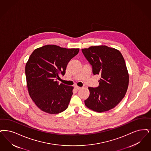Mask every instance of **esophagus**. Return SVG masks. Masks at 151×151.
I'll return each instance as SVG.
<instances>
[{
  "label": "esophagus",
  "mask_w": 151,
  "mask_h": 151,
  "mask_svg": "<svg viewBox=\"0 0 151 151\" xmlns=\"http://www.w3.org/2000/svg\"><path fill=\"white\" fill-rule=\"evenodd\" d=\"M75 89L76 91H78V90L81 89V88L79 87V86H75Z\"/></svg>",
  "instance_id": "obj_1"
}]
</instances>
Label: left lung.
<instances>
[{
    "instance_id": "obj_1",
    "label": "left lung",
    "mask_w": 151,
    "mask_h": 151,
    "mask_svg": "<svg viewBox=\"0 0 151 151\" xmlns=\"http://www.w3.org/2000/svg\"><path fill=\"white\" fill-rule=\"evenodd\" d=\"M92 66L94 75H101L99 85L89 87L90 95L85 106L94 111L103 112L114 109L125 97L129 85V73L120 52L106 45L82 49Z\"/></svg>"
}]
</instances>
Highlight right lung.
Masks as SVG:
<instances>
[{
	"mask_svg": "<svg viewBox=\"0 0 151 151\" xmlns=\"http://www.w3.org/2000/svg\"><path fill=\"white\" fill-rule=\"evenodd\" d=\"M78 48L47 45L36 49L25 66L28 91L37 107L49 114L66 109L73 94V86L59 84V75L65 74L68 62L78 54Z\"/></svg>",
	"mask_w": 151,
	"mask_h": 151,
	"instance_id": "1",
	"label": "right lung"
}]
</instances>
